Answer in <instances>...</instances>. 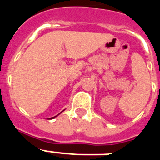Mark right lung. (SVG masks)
Wrapping results in <instances>:
<instances>
[{"label": "right lung", "instance_id": "1", "mask_svg": "<svg viewBox=\"0 0 160 160\" xmlns=\"http://www.w3.org/2000/svg\"><path fill=\"white\" fill-rule=\"evenodd\" d=\"M62 112H61V113H62ZM61 113H59V114H61ZM58 115H56V116H54V117H52V118H49V119H53V118H55V117H57V116H58Z\"/></svg>", "mask_w": 160, "mask_h": 160}]
</instances>
